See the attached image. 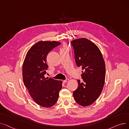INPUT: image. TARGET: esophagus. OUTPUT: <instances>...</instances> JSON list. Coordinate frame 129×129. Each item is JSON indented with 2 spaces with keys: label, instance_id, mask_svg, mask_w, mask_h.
Instances as JSON below:
<instances>
[{
  "label": "esophagus",
  "instance_id": "obj_1",
  "mask_svg": "<svg viewBox=\"0 0 129 129\" xmlns=\"http://www.w3.org/2000/svg\"><path fill=\"white\" fill-rule=\"evenodd\" d=\"M69 80V79H68V78H67V79H66L65 80H63V83H66V82H68V81Z\"/></svg>",
  "mask_w": 129,
  "mask_h": 129
}]
</instances>
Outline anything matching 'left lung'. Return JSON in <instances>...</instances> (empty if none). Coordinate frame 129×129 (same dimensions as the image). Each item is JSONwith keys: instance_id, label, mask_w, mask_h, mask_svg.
Returning <instances> with one entry per match:
<instances>
[{"instance_id": "left-lung-1", "label": "left lung", "mask_w": 129, "mask_h": 129, "mask_svg": "<svg viewBox=\"0 0 129 129\" xmlns=\"http://www.w3.org/2000/svg\"><path fill=\"white\" fill-rule=\"evenodd\" d=\"M77 66L82 67L83 82L73 92L76 102L83 107L91 105L100 96L105 84V63L98 46L89 40L81 38L71 42Z\"/></svg>"}]
</instances>
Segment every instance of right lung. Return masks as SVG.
<instances>
[{"instance_id":"1","label":"right lung","mask_w":129,"mask_h":129,"mask_svg":"<svg viewBox=\"0 0 129 129\" xmlns=\"http://www.w3.org/2000/svg\"><path fill=\"white\" fill-rule=\"evenodd\" d=\"M60 44L56 41L37 42L27 52L23 64L24 84L34 101L43 107L50 108L56 103L62 87L61 80L44 77L48 68L47 54Z\"/></svg>"}]
</instances>
